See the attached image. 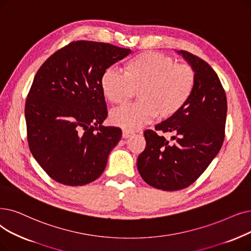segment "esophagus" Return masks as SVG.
<instances>
[{
    "mask_svg": "<svg viewBox=\"0 0 251 251\" xmlns=\"http://www.w3.org/2000/svg\"><path fill=\"white\" fill-rule=\"evenodd\" d=\"M132 135H134V132H132V131H129V130H126V129H124V130H123V132H122V136H123V138L131 137Z\"/></svg>",
    "mask_w": 251,
    "mask_h": 251,
    "instance_id": "34e87169",
    "label": "esophagus"
}]
</instances>
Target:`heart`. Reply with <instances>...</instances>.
Instances as JSON below:
<instances>
[{
  "label": "heart",
  "mask_w": 251,
  "mask_h": 251,
  "mask_svg": "<svg viewBox=\"0 0 251 251\" xmlns=\"http://www.w3.org/2000/svg\"><path fill=\"white\" fill-rule=\"evenodd\" d=\"M197 75L192 65L178 63L165 53L146 51L125 64L124 74L113 68L103 72L100 88L105 100L122 105L132 99L138 101L114 110L111 122L125 129H137L152 118L167 120L187 105L195 91Z\"/></svg>",
  "instance_id": "obj_1"
}]
</instances>
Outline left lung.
<instances>
[{
	"mask_svg": "<svg viewBox=\"0 0 251 251\" xmlns=\"http://www.w3.org/2000/svg\"><path fill=\"white\" fill-rule=\"evenodd\" d=\"M197 75L191 100L174 117L144 132L147 146L137 158L143 179L163 191L188 188L219 154L225 139L226 96L219 75L202 58L180 50ZM173 133L170 144L161 133Z\"/></svg>",
	"mask_w": 251,
	"mask_h": 251,
	"instance_id": "obj_1",
	"label": "left lung"
}]
</instances>
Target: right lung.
Returning a JSON list of instances; mask_svg holds the SVG:
<instances>
[{
  "label": "right lung",
  "mask_w": 251,
  "mask_h": 251,
  "mask_svg": "<svg viewBox=\"0 0 251 251\" xmlns=\"http://www.w3.org/2000/svg\"><path fill=\"white\" fill-rule=\"evenodd\" d=\"M130 53L108 43L74 41L37 72L25 106L26 138L53 180L75 187L101 176L122 131L101 125L107 111L100 77Z\"/></svg>",
  "instance_id": "1"
}]
</instances>
